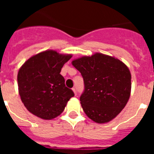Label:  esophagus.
Returning <instances> with one entry per match:
<instances>
[{"instance_id":"obj_1","label":"esophagus","mask_w":154,"mask_h":154,"mask_svg":"<svg viewBox=\"0 0 154 154\" xmlns=\"http://www.w3.org/2000/svg\"><path fill=\"white\" fill-rule=\"evenodd\" d=\"M72 91H73V92H74L75 96H76V95H77V92H76V90L75 88H72Z\"/></svg>"}]
</instances>
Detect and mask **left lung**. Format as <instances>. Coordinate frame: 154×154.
I'll use <instances>...</instances> for the list:
<instances>
[{
  "instance_id": "8db88e82",
  "label": "left lung",
  "mask_w": 154,
  "mask_h": 154,
  "mask_svg": "<svg viewBox=\"0 0 154 154\" xmlns=\"http://www.w3.org/2000/svg\"><path fill=\"white\" fill-rule=\"evenodd\" d=\"M84 79L80 103L86 116L96 123H109L126 106L131 93V73L114 56L96 52L72 62Z\"/></svg>"
}]
</instances>
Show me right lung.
I'll return each instance as SVG.
<instances>
[{"label": "right lung", "instance_id": "1", "mask_svg": "<svg viewBox=\"0 0 154 154\" xmlns=\"http://www.w3.org/2000/svg\"><path fill=\"white\" fill-rule=\"evenodd\" d=\"M72 55L46 50L31 56L19 69L18 93L31 113L45 120L55 119L74 96L65 85L62 68Z\"/></svg>", "mask_w": 154, "mask_h": 154}]
</instances>
